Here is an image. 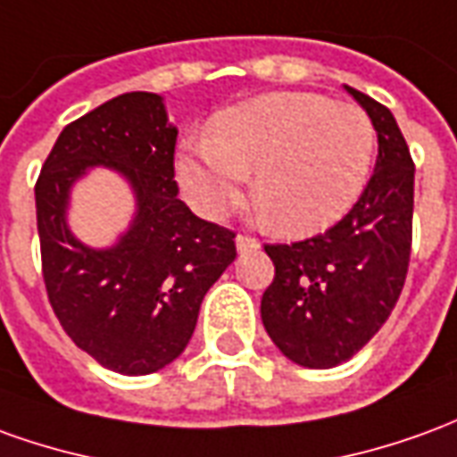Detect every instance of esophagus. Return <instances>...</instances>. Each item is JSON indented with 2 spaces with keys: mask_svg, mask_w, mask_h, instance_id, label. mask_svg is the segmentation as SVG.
<instances>
[{
  "mask_svg": "<svg viewBox=\"0 0 457 457\" xmlns=\"http://www.w3.org/2000/svg\"><path fill=\"white\" fill-rule=\"evenodd\" d=\"M235 245H237L239 254H245V252L260 250V239L250 237V235H237V237H235Z\"/></svg>",
  "mask_w": 457,
  "mask_h": 457,
  "instance_id": "obj_1",
  "label": "esophagus"
}]
</instances>
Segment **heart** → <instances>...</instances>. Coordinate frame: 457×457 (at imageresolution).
Listing matches in <instances>:
<instances>
[{"label":"heart","mask_w":457,"mask_h":457,"mask_svg":"<svg viewBox=\"0 0 457 457\" xmlns=\"http://www.w3.org/2000/svg\"><path fill=\"white\" fill-rule=\"evenodd\" d=\"M376 129L363 108L306 91H284L225 108L207 138L185 143L175 178L210 220L242 203L247 175L272 229L309 237L339 222L369 185Z\"/></svg>","instance_id":"obj_1"}]
</instances>
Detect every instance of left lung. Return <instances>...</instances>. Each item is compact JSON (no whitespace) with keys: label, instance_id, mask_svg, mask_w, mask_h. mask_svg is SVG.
Masks as SVG:
<instances>
[{"label":"left lung","instance_id":"8db88e82","mask_svg":"<svg viewBox=\"0 0 457 457\" xmlns=\"http://www.w3.org/2000/svg\"><path fill=\"white\" fill-rule=\"evenodd\" d=\"M369 113L378 158L366 190L324 235L267 245L274 279L262 324L289 361L331 369L349 361L384 327L406 282L413 229V161L394 113L344 86Z\"/></svg>","mask_w":457,"mask_h":457}]
</instances>
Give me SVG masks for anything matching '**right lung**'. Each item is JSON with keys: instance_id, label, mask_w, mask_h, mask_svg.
Listing matches in <instances>:
<instances>
[{"instance_id": "1", "label": "right lung", "mask_w": 457, "mask_h": 457, "mask_svg": "<svg viewBox=\"0 0 457 457\" xmlns=\"http://www.w3.org/2000/svg\"><path fill=\"white\" fill-rule=\"evenodd\" d=\"M175 140L162 96H116L62 130L34 187L51 309L79 349L126 376L161 371L183 353L207 289L237 257L235 232L178 197ZM91 167L118 172L137 197L111 248L84 245L65 220L72 183Z\"/></svg>"}]
</instances>
